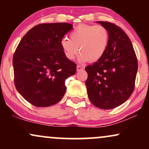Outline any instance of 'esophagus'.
I'll return each instance as SVG.
<instances>
[{
  "mask_svg": "<svg viewBox=\"0 0 149 149\" xmlns=\"http://www.w3.org/2000/svg\"><path fill=\"white\" fill-rule=\"evenodd\" d=\"M83 66H80V65H77V71H79L80 70H83Z\"/></svg>",
  "mask_w": 149,
  "mask_h": 149,
  "instance_id": "esophagus-1",
  "label": "esophagus"
}]
</instances>
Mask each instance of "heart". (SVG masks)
<instances>
[{
    "label": "heart",
    "instance_id": "heart-1",
    "mask_svg": "<svg viewBox=\"0 0 149 149\" xmlns=\"http://www.w3.org/2000/svg\"><path fill=\"white\" fill-rule=\"evenodd\" d=\"M70 38L64 37L60 42L65 57L72 60L80 51V61L93 62L99 60L107 50L109 33L102 25L81 24L73 29Z\"/></svg>",
    "mask_w": 149,
    "mask_h": 149
}]
</instances>
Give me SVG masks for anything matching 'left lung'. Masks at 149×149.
Segmentation results:
<instances>
[{"instance_id":"1","label":"left lung","mask_w":149,"mask_h":149,"mask_svg":"<svg viewBox=\"0 0 149 149\" xmlns=\"http://www.w3.org/2000/svg\"><path fill=\"white\" fill-rule=\"evenodd\" d=\"M98 23L109 31V44L104 55L85 67V85L92 104L100 109H111L126 102L134 91L137 58L123 30L110 22Z\"/></svg>"}]
</instances>
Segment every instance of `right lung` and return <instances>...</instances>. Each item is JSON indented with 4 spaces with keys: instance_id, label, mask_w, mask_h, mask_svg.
Returning a JSON list of instances; mask_svg holds the SVG:
<instances>
[{
    "instance_id": "add662e5",
    "label": "right lung",
    "mask_w": 149,
    "mask_h": 149,
    "mask_svg": "<svg viewBox=\"0 0 149 149\" xmlns=\"http://www.w3.org/2000/svg\"><path fill=\"white\" fill-rule=\"evenodd\" d=\"M72 28L69 23L38 24L17 47L13 59L15 88L35 107L59 102L66 90L65 80L76 73V64L65 57L60 45Z\"/></svg>"
}]
</instances>
